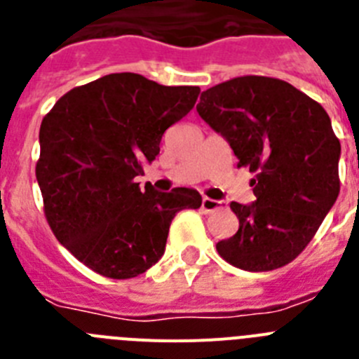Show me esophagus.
Listing matches in <instances>:
<instances>
[{"label": "esophagus", "mask_w": 359, "mask_h": 359, "mask_svg": "<svg viewBox=\"0 0 359 359\" xmlns=\"http://www.w3.org/2000/svg\"><path fill=\"white\" fill-rule=\"evenodd\" d=\"M201 208L205 212H215V210H219V208H223V201H217V199H210V198H203Z\"/></svg>", "instance_id": "34e87169"}]
</instances>
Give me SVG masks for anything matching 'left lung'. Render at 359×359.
<instances>
[{
  "mask_svg": "<svg viewBox=\"0 0 359 359\" xmlns=\"http://www.w3.org/2000/svg\"><path fill=\"white\" fill-rule=\"evenodd\" d=\"M198 113L223 136L237 167L255 172V201H231L239 219L219 255L246 271L291 262L315 237L340 194L341 145L318 102L294 86L246 75L203 91Z\"/></svg>",
  "mask_w": 359,
  "mask_h": 359,
  "instance_id": "8db88e82",
  "label": "left lung"
}]
</instances>
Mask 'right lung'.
Here are the masks:
<instances>
[{"label": "right lung", "mask_w": 359, "mask_h": 359, "mask_svg": "<svg viewBox=\"0 0 359 359\" xmlns=\"http://www.w3.org/2000/svg\"><path fill=\"white\" fill-rule=\"evenodd\" d=\"M198 86H161L138 73H111L73 88L43 118L36 177L57 241L109 278L156 264L169 226L201 194L177 187L145 192L135 177L160 152L161 136L198 100Z\"/></svg>", "instance_id": "obj_1"}]
</instances>
